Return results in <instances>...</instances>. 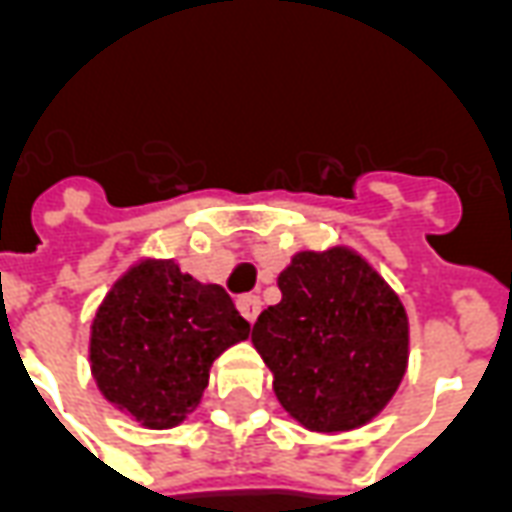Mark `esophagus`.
Wrapping results in <instances>:
<instances>
[{
  "instance_id": "34e87169",
  "label": "esophagus",
  "mask_w": 512,
  "mask_h": 512,
  "mask_svg": "<svg viewBox=\"0 0 512 512\" xmlns=\"http://www.w3.org/2000/svg\"><path fill=\"white\" fill-rule=\"evenodd\" d=\"M238 310H241V315H244L246 321L255 323L260 310H263V301H260V296H255V293H246V296L238 299Z\"/></svg>"
}]
</instances>
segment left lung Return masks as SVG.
<instances>
[{
    "instance_id": "1",
    "label": "left lung",
    "mask_w": 512,
    "mask_h": 512,
    "mask_svg": "<svg viewBox=\"0 0 512 512\" xmlns=\"http://www.w3.org/2000/svg\"><path fill=\"white\" fill-rule=\"evenodd\" d=\"M277 285L282 301L260 312L252 343L282 408L315 433L367 425L406 376L400 296L351 246L296 252Z\"/></svg>"
}]
</instances>
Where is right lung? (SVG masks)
<instances>
[{"instance_id":"right-lung-1","label":"right lung","mask_w":512,"mask_h":512,"mask_svg":"<svg viewBox=\"0 0 512 512\" xmlns=\"http://www.w3.org/2000/svg\"><path fill=\"white\" fill-rule=\"evenodd\" d=\"M246 337L249 323L222 285H202L175 260L142 257L95 310L90 370L117 411L167 430L200 406L213 359Z\"/></svg>"}]
</instances>
